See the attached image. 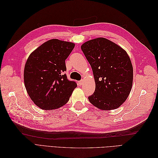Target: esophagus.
Here are the masks:
<instances>
[{"label":"esophagus","mask_w":158,"mask_h":158,"mask_svg":"<svg viewBox=\"0 0 158 158\" xmlns=\"http://www.w3.org/2000/svg\"><path fill=\"white\" fill-rule=\"evenodd\" d=\"M82 83H83V81L82 80H81V81H78V85H81L82 84Z\"/></svg>","instance_id":"obj_1"}]
</instances>
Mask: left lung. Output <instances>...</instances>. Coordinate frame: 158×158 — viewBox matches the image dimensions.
<instances>
[{"label": "left lung", "instance_id": "1", "mask_svg": "<svg viewBox=\"0 0 158 158\" xmlns=\"http://www.w3.org/2000/svg\"><path fill=\"white\" fill-rule=\"evenodd\" d=\"M81 49L93 70L95 82L89 102L102 110L120 107L130 94L133 68L127 52L103 37L89 40Z\"/></svg>", "mask_w": 158, "mask_h": 158}]
</instances>
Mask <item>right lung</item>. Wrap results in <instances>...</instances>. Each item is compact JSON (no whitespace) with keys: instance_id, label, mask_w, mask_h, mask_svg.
Wrapping results in <instances>:
<instances>
[{"instance_id":"add662e5","label":"right lung","mask_w":158,"mask_h":158,"mask_svg":"<svg viewBox=\"0 0 158 158\" xmlns=\"http://www.w3.org/2000/svg\"><path fill=\"white\" fill-rule=\"evenodd\" d=\"M74 46L71 42L51 40L28 57L23 73L25 87L33 103L41 109L63 106L77 86L64 74L65 60Z\"/></svg>"}]
</instances>
